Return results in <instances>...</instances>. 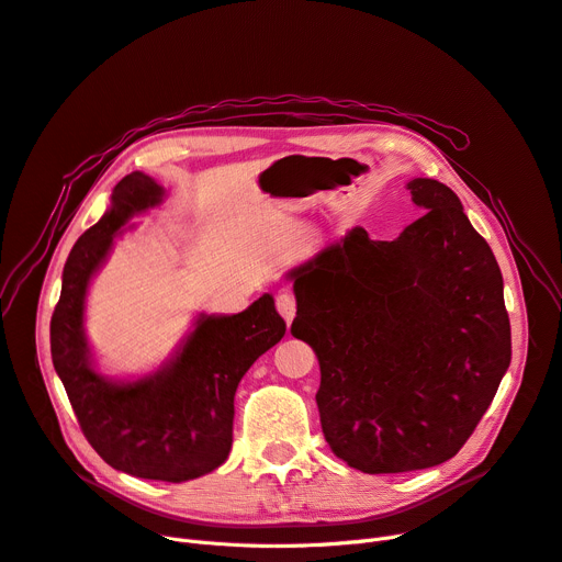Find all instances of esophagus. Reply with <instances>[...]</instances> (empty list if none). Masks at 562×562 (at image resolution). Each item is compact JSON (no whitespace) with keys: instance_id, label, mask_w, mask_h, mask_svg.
<instances>
[{"instance_id":"obj_1","label":"esophagus","mask_w":562,"mask_h":562,"mask_svg":"<svg viewBox=\"0 0 562 562\" xmlns=\"http://www.w3.org/2000/svg\"><path fill=\"white\" fill-rule=\"evenodd\" d=\"M277 308L283 316L285 323H293L295 313H297V302H295V295L290 293V290H281V293L277 295Z\"/></svg>"}]
</instances>
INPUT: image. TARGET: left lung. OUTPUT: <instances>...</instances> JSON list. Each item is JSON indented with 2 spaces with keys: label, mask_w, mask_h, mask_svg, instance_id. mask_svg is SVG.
Returning <instances> with one entry per match:
<instances>
[{
  "label": "left lung",
  "mask_w": 562,
  "mask_h": 562,
  "mask_svg": "<svg viewBox=\"0 0 562 562\" xmlns=\"http://www.w3.org/2000/svg\"><path fill=\"white\" fill-rule=\"evenodd\" d=\"M424 212L394 241L352 228L295 267V339L318 357L331 452L369 475L452 459L512 359L503 274L457 193L408 182Z\"/></svg>",
  "instance_id": "obj_1"
}]
</instances>
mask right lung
I'll list each match as a JSON object with an SVG mask.
<instances>
[{
	"label": "right lung",
	"instance_id": "right-lung-1",
	"mask_svg": "<svg viewBox=\"0 0 562 562\" xmlns=\"http://www.w3.org/2000/svg\"><path fill=\"white\" fill-rule=\"evenodd\" d=\"M164 189L131 172L112 191V207L85 231L61 274L50 321V352L87 442L112 468L133 477L187 482L212 473L233 447L235 392L256 359L277 346L285 321L272 295L235 316H200L177 357L136 383L99 375L89 357L82 311L89 279L105 260L117 231L159 205Z\"/></svg>",
	"mask_w": 562,
	"mask_h": 562
}]
</instances>
